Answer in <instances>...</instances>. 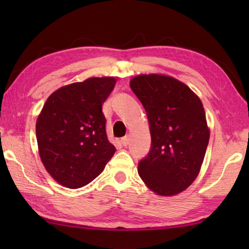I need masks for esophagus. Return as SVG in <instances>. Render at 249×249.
Returning a JSON list of instances; mask_svg holds the SVG:
<instances>
[{
	"label": "esophagus",
	"instance_id": "esophagus-1",
	"mask_svg": "<svg viewBox=\"0 0 249 249\" xmlns=\"http://www.w3.org/2000/svg\"><path fill=\"white\" fill-rule=\"evenodd\" d=\"M128 142H129V137L128 136H125L121 140V144L123 146H127Z\"/></svg>",
	"mask_w": 249,
	"mask_h": 249
}]
</instances>
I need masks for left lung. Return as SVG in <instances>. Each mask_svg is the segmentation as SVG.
<instances>
[{
  "label": "left lung",
  "mask_w": 249,
  "mask_h": 249,
  "mask_svg": "<svg viewBox=\"0 0 249 249\" xmlns=\"http://www.w3.org/2000/svg\"><path fill=\"white\" fill-rule=\"evenodd\" d=\"M148 119L151 149L138 163L147 188L161 196L184 191L196 179L210 128L201 100L170 75L140 74L129 81Z\"/></svg>",
  "instance_id": "8db88e82"
}]
</instances>
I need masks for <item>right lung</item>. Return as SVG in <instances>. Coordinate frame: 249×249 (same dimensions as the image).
I'll return each mask as SVG.
<instances>
[{
	"label": "right lung",
	"mask_w": 249,
	"mask_h": 249,
	"mask_svg": "<svg viewBox=\"0 0 249 249\" xmlns=\"http://www.w3.org/2000/svg\"><path fill=\"white\" fill-rule=\"evenodd\" d=\"M114 77H93L59 88L49 95L36 121L41 162L59 184L84 187L104 170L115 153L107 140L102 105Z\"/></svg>",
	"instance_id": "1"
}]
</instances>
